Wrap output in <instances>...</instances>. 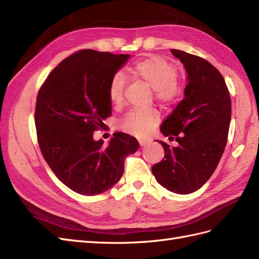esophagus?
Instances as JSON below:
<instances>
[{"label":"esophagus","instance_id":"1","mask_svg":"<svg viewBox=\"0 0 259 259\" xmlns=\"http://www.w3.org/2000/svg\"><path fill=\"white\" fill-rule=\"evenodd\" d=\"M139 143H140L141 147H145V145L151 143V140H149V139H139Z\"/></svg>","mask_w":259,"mask_h":259}]
</instances>
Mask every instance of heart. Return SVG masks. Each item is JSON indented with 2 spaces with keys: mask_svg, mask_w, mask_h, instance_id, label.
<instances>
[{
  "mask_svg": "<svg viewBox=\"0 0 259 259\" xmlns=\"http://www.w3.org/2000/svg\"><path fill=\"white\" fill-rule=\"evenodd\" d=\"M129 74L140 78L154 89L155 97L164 105L175 103L184 93V83L178 77L176 64L162 56H149L132 64ZM124 76L121 73L112 75L108 85L110 103L119 107L123 102ZM160 120L156 109H131L119 121V127L124 132L135 136H145Z\"/></svg>",
  "mask_w": 259,
  "mask_h": 259,
  "instance_id": "heart-1",
  "label": "heart"
}]
</instances>
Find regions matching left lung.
<instances>
[{
  "label": "left lung",
  "mask_w": 259,
  "mask_h": 259,
  "mask_svg": "<svg viewBox=\"0 0 259 259\" xmlns=\"http://www.w3.org/2000/svg\"><path fill=\"white\" fill-rule=\"evenodd\" d=\"M187 71L185 98L165 119L161 132L170 147L160 141L165 155L152 166L156 182L176 194L198 190L213 174L228 142L231 98L222 74L205 59L171 49Z\"/></svg>",
  "instance_id": "left-lung-1"
}]
</instances>
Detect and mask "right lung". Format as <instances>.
<instances>
[{"instance_id":"obj_1","label":"right lung","mask_w":259,"mask_h":259,"mask_svg":"<svg viewBox=\"0 0 259 259\" xmlns=\"http://www.w3.org/2000/svg\"><path fill=\"white\" fill-rule=\"evenodd\" d=\"M130 58L92 49L78 50L59 63L38 92L35 124L45 161L77 194L111 188L123 174L124 160L139 148L136 138L117 132L108 145L94 141L111 116L110 78Z\"/></svg>"}]
</instances>
